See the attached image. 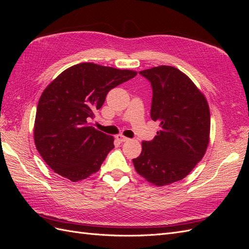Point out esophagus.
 Segmentation results:
<instances>
[{"instance_id": "34e87169", "label": "esophagus", "mask_w": 249, "mask_h": 249, "mask_svg": "<svg viewBox=\"0 0 249 249\" xmlns=\"http://www.w3.org/2000/svg\"><path fill=\"white\" fill-rule=\"evenodd\" d=\"M116 139L119 141V142H126V141H129L130 139L129 138H126V137H124V136H123V135H117L116 136Z\"/></svg>"}]
</instances>
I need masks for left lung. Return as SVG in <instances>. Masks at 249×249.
Listing matches in <instances>:
<instances>
[{"mask_svg": "<svg viewBox=\"0 0 249 249\" xmlns=\"http://www.w3.org/2000/svg\"><path fill=\"white\" fill-rule=\"evenodd\" d=\"M153 88L150 117L160 130L142 142L133 159L137 173L162 187L187 177L202 159L210 141V109L206 96L191 79L173 66L139 71Z\"/></svg>", "mask_w": 249, "mask_h": 249, "instance_id": "left-lung-1", "label": "left lung"}]
</instances>
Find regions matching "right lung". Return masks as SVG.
<instances>
[{
	"instance_id": "obj_1",
	"label": "right lung",
	"mask_w": 249,
	"mask_h": 249,
	"mask_svg": "<svg viewBox=\"0 0 249 249\" xmlns=\"http://www.w3.org/2000/svg\"><path fill=\"white\" fill-rule=\"evenodd\" d=\"M137 71L95 63H80L62 71L40 96L34 123V142L49 167L71 182L100 170L114 147V138L89 123L112 88Z\"/></svg>"
}]
</instances>
